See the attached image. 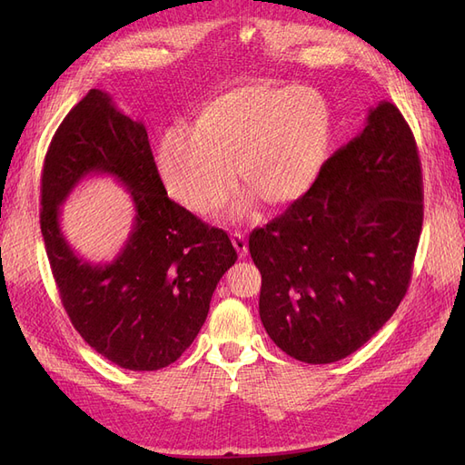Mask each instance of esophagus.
<instances>
[{
	"mask_svg": "<svg viewBox=\"0 0 465 465\" xmlns=\"http://www.w3.org/2000/svg\"><path fill=\"white\" fill-rule=\"evenodd\" d=\"M232 246L236 248L238 256H241V258L248 256V242H246V236L241 231L232 232Z\"/></svg>",
	"mask_w": 465,
	"mask_h": 465,
	"instance_id": "34e87169",
	"label": "esophagus"
}]
</instances>
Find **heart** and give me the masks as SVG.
<instances>
[{"label": "heart", "instance_id": "obj_1", "mask_svg": "<svg viewBox=\"0 0 465 465\" xmlns=\"http://www.w3.org/2000/svg\"><path fill=\"white\" fill-rule=\"evenodd\" d=\"M331 112L326 98L306 87L248 85L202 106L192 132L166 130L157 164L176 200L198 213L217 209L234 184L267 205H289L312 188L328 159ZM248 203L238 202L232 217Z\"/></svg>", "mask_w": 465, "mask_h": 465}]
</instances>
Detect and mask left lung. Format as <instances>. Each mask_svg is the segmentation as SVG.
<instances>
[{
	"mask_svg": "<svg viewBox=\"0 0 465 465\" xmlns=\"http://www.w3.org/2000/svg\"><path fill=\"white\" fill-rule=\"evenodd\" d=\"M420 229L417 143L398 106L384 101L302 198L252 231L267 335L311 364L355 353L403 301Z\"/></svg>",
	"mask_w": 465,
	"mask_h": 465,
	"instance_id": "1",
	"label": "left lung"
}]
</instances>
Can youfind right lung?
<instances>
[{"label":"right lung","mask_w":465,"mask_h":465,"mask_svg":"<svg viewBox=\"0 0 465 465\" xmlns=\"http://www.w3.org/2000/svg\"><path fill=\"white\" fill-rule=\"evenodd\" d=\"M91 173L116 177L136 209L129 241L108 264L79 259L59 229V205ZM40 198L52 273L83 340L128 371H159L180 359L238 256L227 232L168 198L145 125L91 89L52 137Z\"/></svg>","instance_id":"obj_1"}]
</instances>
